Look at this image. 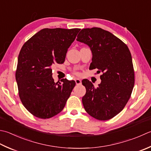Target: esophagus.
Returning <instances> with one entry per match:
<instances>
[{
	"instance_id": "esophagus-1",
	"label": "esophagus",
	"mask_w": 151,
	"mask_h": 151,
	"mask_svg": "<svg viewBox=\"0 0 151 151\" xmlns=\"http://www.w3.org/2000/svg\"><path fill=\"white\" fill-rule=\"evenodd\" d=\"M75 82H76V85H80V84H81V83H82L81 80H80L79 78H76V79H75Z\"/></svg>"
}]
</instances>
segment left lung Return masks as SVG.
Here are the masks:
<instances>
[{
	"label": "left lung",
	"mask_w": 151,
	"mask_h": 151,
	"mask_svg": "<svg viewBox=\"0 0 151 151\" xmlns=\"http://www.w3.org/2000/svg\"><path fill=\"white\" fill-rule=\"evenodd\" d=\"M76 40L90 46L92 61L90 69H97L101 80L95 88L88 80L82 104L91 116L99 120L113 119L122 111L131 96L135 75L128 47L111 32L98 27L82 29Z\"/></svg>",
	"instance_id": "8db88e82"
}]
</instances>
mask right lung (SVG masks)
<instances>
[{"label": "right lung", "instance_id": "right-lung-1", "mask_svg": "<svg viewBox=\"0 0 151 151\" xmlns=\"http://www.w3.org/2000/svg\"><path fill=\"white\" fill-rule=\"evenodd\" d=\"M81 29H43L23 44L18 56L16 79L19 97L29 113L39 119L54 116L63 110L75 86L74 81L55 82L52 68L63 63Z\"/></svg>", "mask_w": 151, "mask_h": 151}]
</instances>
